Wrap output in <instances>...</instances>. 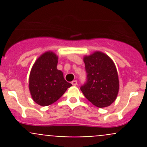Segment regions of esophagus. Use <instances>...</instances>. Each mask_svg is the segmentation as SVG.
I'll return each mask as SVG.
<instances>
[{"instance_id":"34e87169","label":"esophagus","mask_w":147,"mask_h":147,"mask_svg":"<svg viewBox=\"0 0 147 147\" xmlns=\"http://www.w3.org/2000/svg\"><path fill=\"white\" fill-rule=\"evenodd\" d=\"M72 85H74V86H76L77 84H78V81H77V80H73L72 82Z\"/></svg>"}]
</instances>
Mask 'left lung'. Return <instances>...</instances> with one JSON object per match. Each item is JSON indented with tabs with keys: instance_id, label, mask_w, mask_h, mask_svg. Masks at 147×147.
I'll return each mask as SVG.
<instances>
[{
	"instance_id": "left-lung-1",
	"label": "left lung",
	"mask_w": 147,
	"mask_h": 147,
	"mask_svg": "<svg viewBox=\"0 0 147 147\" xmlns=\"http://www.w3.org/2000/svg\"><path fill=\"white\" fill-rule=\"evenodd\" d=\"M87 80L80 90L84 97L97 107H106L115 102L119 92L116 67L109 56L101 52L84 57Z\"/></svg>"
}]
</instances>
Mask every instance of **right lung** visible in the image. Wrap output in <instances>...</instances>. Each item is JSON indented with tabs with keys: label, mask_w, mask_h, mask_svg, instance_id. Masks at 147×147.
<instances>
[{
	"label": "right lung",
	"mask_w": 147,
	"mask_h": 147,
	"mask_svg": "<svg viewBox=\"0 0 147 147\" xmlns=\"http://www.w3.org/2000/svg\"><path fill=\"white\" fill-rule=\"evenodd\" d=\"M57 57L53 52L42 54L34 64L29 78L32 98L40 106H48L58 100L72 84L57 69Z\"/></svg>",
	"instance_id": "1"
}]
</instances>
